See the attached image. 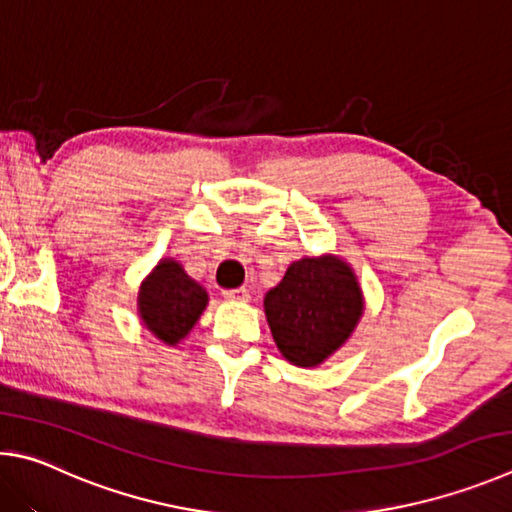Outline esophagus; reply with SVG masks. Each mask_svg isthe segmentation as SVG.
I'll list each match as a JSON object with an SVG mask.
<instances>
[{
    "mask_svg": "<svg viewBox=\"0 0 512 512\" xmlns=\"http://www.w3.org/2000/svg\"><path fill=\"white\" fill-rule=\"evenodd\" d=\"M222 297L227 301H249V290L247 288H236V290H224Z\"/></svg>",
    "mask_w": 512,
    "mask_h": 512,
    "instance_id": "34e87169",
    "label": "esophagus"
}]
</instances>
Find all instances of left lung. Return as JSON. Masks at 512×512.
I'll return each mask as SVG.
<instances>
[{"label":"left lung","mask_w":512,"mask_h":512,"mask_svg":"<svg viewBox=\"0 0 512 512\" xmlns=\"http://www.w3.org/2000/svg\"><path fill=\"white\" fill-rule=\"evenodd\" d=\"M263 306L281 355L312 369L351 339L364 315V292L344 258L306 256L288 267Z\"/></svg>","instance_id":"1"}]
</instances>
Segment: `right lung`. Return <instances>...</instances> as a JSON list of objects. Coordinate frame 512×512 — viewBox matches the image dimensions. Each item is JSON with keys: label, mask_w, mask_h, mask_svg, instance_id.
<instances>
[{"label": "right lung", "mask_w": 512, "mask_h": 512, "mask_svg": "<svg viewBox=\"0 0 512 512\" xmlns=\"http://www.w3.org/2000/svg\"><path fill=\"white\" fill-rule=\"evenodd\" d=\"M209 294L175 258H161L141 281L137 310L143 328L161 344L177 346L200 321Z\"/></svg>", "instance_id": "1"}]
</instances>
